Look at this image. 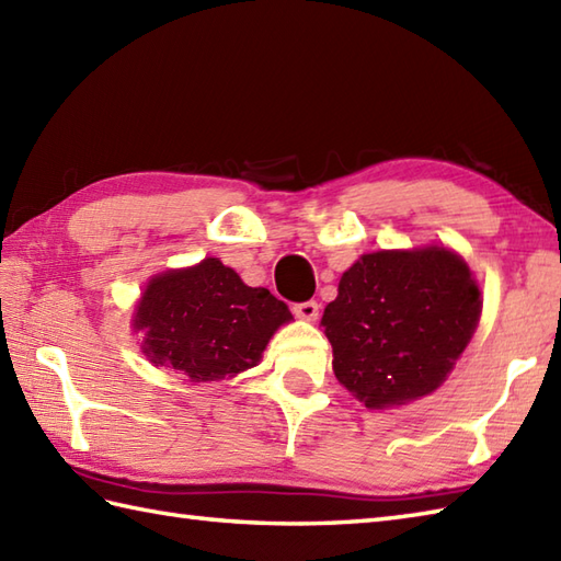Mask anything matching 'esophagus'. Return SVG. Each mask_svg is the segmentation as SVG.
I'll return each instance as SVG.
<instances>
[{"label": "esophagus", "instance_id": "34e87169", "mask_svg": "<svg viewBox=\"0 0 561 561\" xmlns=\"http://www.w3.org/2000/svg\"><path fill=\"white\" fill-rule=\"evenodd\" d=\"M291 311L296 318H301V320H316L320 306H318V301H304V304H294Z\"/></svg>", "mask_w": 561, "mask_h": 561}]
</instances>
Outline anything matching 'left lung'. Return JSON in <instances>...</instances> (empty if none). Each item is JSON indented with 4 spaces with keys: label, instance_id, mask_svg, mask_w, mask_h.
I'll list each match as a JSON object with an SVG mask.
<instances>
[{
    "label": "left lung",
    "instance_id": "8db88e82",
    "mask_svg": "<svg viewBox=\"0 0 561 561\" xmlns=\"http://www.w3.org/2000/svg\"><path fill=\"white\" fill-rule=\"evenodd\" d=\"M482 294L444 245L366 253L342 274L320 325L332 371L368 410L434 392L480 323Z\"/></svg>",
    "mask_w": 561,
    "mask_h": 561
}]
</instances>
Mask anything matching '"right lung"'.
Here are the masks:
<instances>
[{
	"mask_svg": "<svg viewBox=\"0 0 561 561\" xmlns=\"http://www.w3.org/2000/svg\"><path fill=\"white\" fill-rule=\"evenodd\" d=\"M291 313L262 287H248L219 257L151 277L135 311L141 352L190 383H209L253 368Z\"/></svg>",
	"mask_w": 561,
	"mask_h": 561,
	"instance_id": "1",
	"label": "right lung"
}]
</instances>
